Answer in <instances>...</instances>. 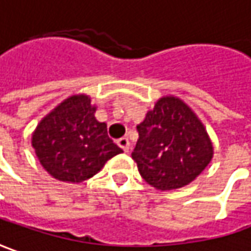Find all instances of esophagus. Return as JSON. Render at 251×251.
<instances>
[{"instance_id": "34e87169", "label": "esophagus", "mask_w": 251, "mask_h": 251, "mask_svg": "<svg viewBox=\"0 0 251 251\" xmlns=\"http://www.w3.org/2000/svg\"><path fill=\"white\" fill-rule=\"evenodd\" d=\"M118 144H119V147L124 150L125 152L129 151V149H130V142H129V139L127 137H122V139H119L118 140Z\"/></svg>"}]
</instances>
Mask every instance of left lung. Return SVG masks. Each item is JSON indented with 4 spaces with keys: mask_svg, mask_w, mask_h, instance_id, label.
<instances>
[{
    "mask_svg": "<svg viewBox=\"0 0 251 251\" xmlns=\"http://www.w3.org/2000/svg\"><path fill=\"white\" fill-rule=\"evenodd\" d=\"M137 130L132 158L143 179L157 190L189 185L211 162L214 147L205 126L175 96L161 97Z\"/></svg>",
    "mask_w": 251,
    "mask_h": 251,
    "instance_id": "1",
    "label": "left lung"
}]
</instances>
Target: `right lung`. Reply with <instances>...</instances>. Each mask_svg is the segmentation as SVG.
Returning a JSON list of instances; mask_svg holds the SVG:
<instances>
[{
	"mask_svg": "<svg viewBox=\"0 0 251 251\" xmlns=\"http://www.w3.org/2000/svg\"><path fill=\"white\" fill-rule=\"evenodd\" d=\"M90 96L74 94L43 118L31 134V146L43 168L62 182L80 183L122 152L99 122Z\"/></svg>",
	"mask_w": 251,
	"mask_h": 251,
	"instance_id": "right-lung-1",
	"label": "right lung"
}]
</instances>
